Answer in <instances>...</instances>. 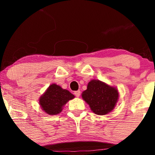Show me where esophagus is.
<instances>
[{
    "mask_svg": "<svg viewBox=\"0 0 155 155\" xmlns=\"http://www.w3.org/2000/svg\"><path fill=\"white\" fill-rule=\"evenodd\" d=\"M74 94L77 97H79L80 96V90H78V91H75V92H74Z\"/></svg>",
    "mask_w": 155,
    "mask_h": 155,
    "instance_id": "34e87169",
    "label": "esophagus"
}]
</instances>
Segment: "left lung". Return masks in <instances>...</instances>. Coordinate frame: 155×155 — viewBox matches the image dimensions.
Listing matches in <instances>:
<instances>
[{
  "label": "left lung",
  "mask_w": 155,
  "mask_h": 155,
  "mask_svg": "<svg viewBox=\"0 0 155 155\" xmlns=\"http://www.w3.org/2000/svg\"><path fill=\"white\" fill-rule=\"evenodd\" d=\"M118 97V89L99 80L89 82L87 90L82 93V98L97 115H106L113 111Z\"/></svg>",
  "instance_id": "8db88e82"
}]
</instances>
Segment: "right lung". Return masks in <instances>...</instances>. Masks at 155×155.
Listing matches in <instances>:
<instances>
[{"label": "right lung", "mask_w": 155, "mask_h": 155, "mask_svg": "<svg viewBox=\"0 0 155 155\" xmlns=\"http://www.w3.org/2000/svg\"><path fill=\"white\" fill-rule=\"evenodd\" d=\"M75 98L68 90L56 84H51L40 97L39 105L41 109L49 115H57L62 111L68 101Z\"/></svg>", "instance_id": "1"}]
</instances>
